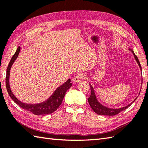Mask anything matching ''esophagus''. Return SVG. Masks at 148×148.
<instances>
[{"label": "esophagus", "mask_w": 148, "mask_h": 148, "mask_svg": "<svg viewBox=\"0 0 148 148\" xmlns=\"http://www.w3.org/2000/svg\"><path fill=\"white\" fill-rule=\"evenodd\" d=\"M84 77V75L83 74H77L76 76H74L73 77V79H72V82L76 83H77L80 82L81 80H82V79H83Z\"/></svg>", "instance_id": "1"}]
</instances>
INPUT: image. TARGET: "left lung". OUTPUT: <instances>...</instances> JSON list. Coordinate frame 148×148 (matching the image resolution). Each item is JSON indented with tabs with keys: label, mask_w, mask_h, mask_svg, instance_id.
Listing matches in <instances>:
<instances>
[{
	"label": "left lung",
	"mask_w": 148,
	"mask_h": 148,
	"mask_svg": "<svg viewBox=\"0 0 148 148\" xmlns=\"http://www.w3.org/2000/svg\"><path fill=\"white\" fill-rule=\"evenodd\" d=\"M130 50L132 52V53L134 54V56L135 57V58L137 61V62L138 63V65H139V67L140 69V70L142 71V68H141V65L140 64L139 61H138V59L137 56L135 54L134 52L132 49H130ZM90 90H91V94L90 96L88 97V101L90 106L92 108V109L98 115H109V116H112V115H115L118 114H119L121 112H122L124 110H126V108H128V107L132 105V103L129 104L128 105H127L126 106L123 107V108H116V109H114V108H107V107L103 106L101 105L100 103H99V101H97L96 96H95V92L94 90V88L92 87V86L90 84ZM135 99L134 101H135Z\"/></svg>",
	"instance_id": "obj_1"
}]
</instances>
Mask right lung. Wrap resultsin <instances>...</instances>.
I'll use <instances>...</instances> for the list:
<instances>
[{
  "label": "right lung",
  "instance_id": "right-lung-1",
  "mask_svg": "<svg viewBox=\"0 0 148 148\" xmlns=\"http://www.w3.org/2000/svg\"><path fill=\"white\" fill-rule=\"evenodd\" d=\"M21 47H18L16 49L15 53L11 58L10 62L8 66L6 71V77H5V86L9 95L11 99L16 104H17L19 106L21 107L23 109L29 111L33 113V114L36 115H47L50 114L56 111L57 108L61 105L62 101L64 98L66 92L71 87L72 83H71V79H69L66 82L63 83L62 85L59 86L54 93L51 95L49 99L43 103H38V104H27L24 103L19 101L17 98L14 96L13 92H11L10 86V73L11 66L13 65L14 61L18 57L19 53L20 51Z\"/></svg>",
  "mask_w": 148,
  "mask_h": 148
}]
</instances>
